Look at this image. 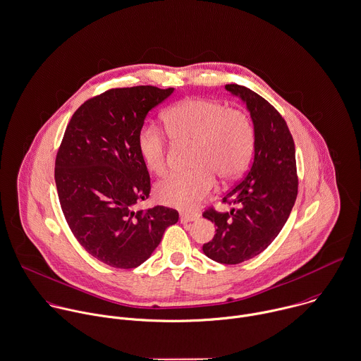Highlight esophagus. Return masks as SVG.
Listing matches in <instances>:
<instances>
[{
    "label": "esophagus",
    "mask_w": 361,
    "mask_h": 361,
    "mask_svg": "<svg viewBox=\"0 0 361 361\" xmlns=\"http://www.w3.org/2000/svg\"><path fill=\"white\" fill-rule=\"evenodd\" d=\"M199 219V214H186V213H182L180 214V223H190V221H196Z\"/></svg>",
    "instance_id": "obj_1"
}]
</instances>
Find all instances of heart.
I'll return each mask as SVG.
<instances>
[{
    "label": "heart",
    "instance_id": "obj_1",
    "mask_svg": "<svg viewBox=\"0 0 361 361\" xmlns=\"http://www.w3.org/2000/svg\"><path fill=\"white\" fill-rule=\"evenodd\" d=\"M168 134L176 144L193 145L189 173H173L155 186L157 199L171 207L192 210L216 186L235 180L247 168L255 149V127L240 109H231L216 99L188 98L171 106L164 115ZM145 166L162 175L168 165V144L164 133L144 126L137 138Z\"/></svg>",
    "mask_w": 361,
    "mask_h": 361
}]
</instances>
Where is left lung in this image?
Returning <instances> with one entry per match:
<instances>
[{
  "label": "left lung",
  "instance_id": "obj_1",
  "mask_svg": "<svg viewBox=\"0 0 361 361\" xmlns=\"http://www.w3.org/2000/svg\"><path fill=\"white\" fill-rule=\"evenodd\" d=\"M226 90L246 104L255 127V157L243 179L223 197L237 207L203 213L217 227L203 252L219 263L237 264L263 252L279 235L295 203L298 178L294 140L281 115L246 87L228 84Z\"/></svg>",
  "mask_w": 361,
  "mask_h": 361
}]
</instances>
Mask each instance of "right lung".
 Segmentation results:
<instances>
[{
  "mask_svg": "<svg viewBox=\"0 0 361 361\" xmlns=\"http://www.w3.org/2000/svg\"><path fill=\"white\" fill-rule=\"evenodd\" d=\"M173 88H114L84 102L67 124L57 151L54 179L66 221L81 246L116 269L145 262L176 210H134L148 199L149 173L138 152V133L148 112Z\"/></svg>",
  "mask_w": 361,
  "mask_h": 361,
  "instance_id": "obj_1",
  "label": "right lung"
}]
</instances>
